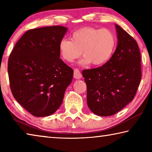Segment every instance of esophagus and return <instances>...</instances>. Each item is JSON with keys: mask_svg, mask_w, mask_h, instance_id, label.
Returning <instances> with one entry per match:
<instances>
[{"mask_svg": "<svg viewBox=\"0 0 152 152\" xmlns=\"http://www.w3.org/2000/svg\"><path fill=\"white\" fill-rule=\"evenodd\" d=\"M74 78L76 79H80L82 78V74L78 69L75 68L74 70Z\"/></svg>", "mask_w": 152, "mask_h": 152, "instance_id": "obj_1", "label": "esophagus"}]
</instances>
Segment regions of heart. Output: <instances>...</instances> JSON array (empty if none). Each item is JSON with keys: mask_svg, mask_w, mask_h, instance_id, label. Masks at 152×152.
<instances>
[{"mask_svg": "<svg viewBox=\"0 0 152 152\" xmlns=\"http://www.w3.org/2000/svg\"><path fill=\"white\" fill-rule=\"evenodd\" d=\"M116 44V36L111 30L86 27L73 32L71 40L61 39L58 48L61 58L66 61L72 62L82 53V65L91 63L99 66L110 60Z\"/></svg>", "mask_w": 152, "mask_h": 152, "instance_id": "b5f03b06", "label": "heart"}]
</instances>
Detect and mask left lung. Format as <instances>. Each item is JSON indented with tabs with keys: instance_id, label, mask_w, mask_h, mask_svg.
<instances>
[{
	"instance_id": "obj_1",
	"label": "left lung",
	"mask_w": 152,
	"mask_h": 152,
	"mask_svg": "<svg viewBox=\"0 0 152 152\" xmlns=\"http://www.w3.org/2000/svg\"><path fill=\"white\" fill-rule=\"evenodd\" d=\"M115 27L118 44L112 57L101 67L82 71L87 104L99 116L114 115L133 101L141 78L137 42L119 25Z\"/></svg>"
}]
</instances>
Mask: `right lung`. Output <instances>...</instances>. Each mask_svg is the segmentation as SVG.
Segmentation results:
<instances>
[{
    "label": "right lung",
    "instance_id": "1",
    "mask_svg": "<svg viewBox=\"0 0 152 152\" xmlns=\"http://www.w3.org/2000/svg\"><path fill=\"white\" fill-rule=\"evenodd\" d=\"M62 26L29 29L15 44L8 61L12 94L35 117L52 115L62 103L74 71L60 58Z\"/></svg>",
    "mask_w": 152,
    "mask_h": 152
}]
</instances>
